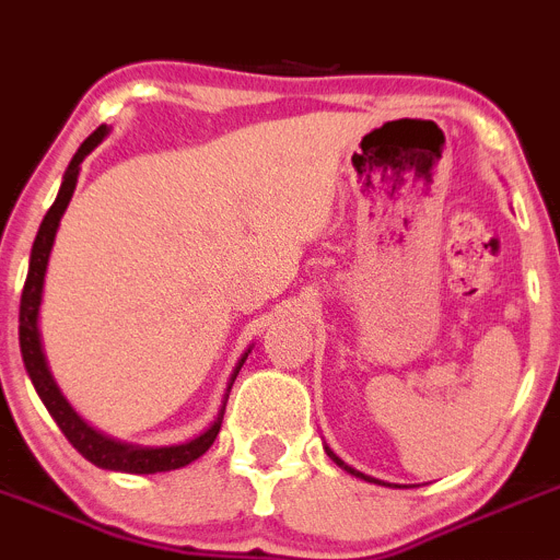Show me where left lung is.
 Segmentation results:
<instances>
[{"label":"left lung","mask_w":560,"mask_h":560,"mask_svg":"<svg viewBox=\"0 0 560 560\" xmlns=\"http://www.w3.org/2000/svg\"><path fill=\"white\" fill-rule=\"evenodd\" d=\"M325 454H328V457H330V459H334V463H336V465H339V468H345V470H347V474L358 476V479H363V481H374V485H385V481H377V479H372V476L361 474V470L350 468V465H347V463H345V459H339V457H336V454H334V452H330V448H328V446H325ZM385 487H390V485H385Z\"/></svg>","instance_id":"8db88e82"}]
</instances>
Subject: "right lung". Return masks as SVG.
Returning <instances> with one entry per match:
<instances>
[{
  "label": "right lung",
  "instance_id": "1",
  "mask_svg": "<svg viewBox=\"0 0 560 560\" xmlns=\"http://www.w3.org/2000/svg\"><path fill=\"white\" fill-rule=\"evenodd\" d=\"M108 136L106 125L90 133L84 139L75 155L70 159L68 170L62 175V186H59L57 199L48 208L46 219H43L40 230H37L35 243H32V254H30V273H26V284L24 292H21V312H19V341H21V358H24L26 374H30L32 385H35L37 396L43 399L46 410L51 412V418L57 421L59 430L65 432L70 443H73L75 452L81 454L84 459H90L92 465L103 470H119V474H166V470H177L191 465L194 459L202 457L213 441L219 438L221 421H224V410H226V399H230L232 383H235L237 372L246 363L248 347L241 358H237L235 369H232L230 380H226L224 396H221V405L215 418L210 421V427L205 432H199L197 438L186 443H175V446H133V443H122L114 441V438L103 435L97 432L95 427L86 424L84 418L73 410L65 394L59 390L57 380H54L51 366H48L46 350H43V336H40V303H43V284H46V270H48V259H51V248H54V237H57L59 221H62L65 210H68L70 197L75 191V183H79V172H81V161L97 148Z\"/></svg>",
  "mask_w": 560,
  "mask_h": 560
}]
</instances>
